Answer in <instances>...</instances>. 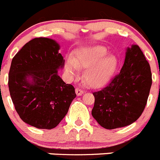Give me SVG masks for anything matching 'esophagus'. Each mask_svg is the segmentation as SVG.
<instances>
[{"instance_id": "1", "label": "esophagus", "mask_w": 160, "mask_h": 160, "mask_svg": "<svg viewBox=\"0 0 160 160\" xmlns=\"http://www.w3.org/2000/svg\"><path fill=\"white\" fill-rule=\"evenodd\" d=\"M76 93H77V95L80 96V95H81L83 93V91L82 90V89H80V88H76Z\"/></svg>"}]
</instances>
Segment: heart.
Instances as JSON below:
<instances>
[{
	"mask_svg": "<svg viewBox=\"0 0 160 160\" xmlns=\"http://www.w3.org/2000/svg\"><path fill=\"white\" fill-rule=\"evenodd\" d=\"M107 49L102 46H95L85 49L77 53L74 59H68L65 68L68 74L76 75L79 68H87L84 80L90 86L95 87L101 84L108 77L115 65V57L106 55Z\"/></svg>",
	"mask_w": 160,
	"mask_h": 160,
	"instance_id": "b5f03b06",
	"label": "heart"
}]
</instances>
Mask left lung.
<instances>
[{"mask_svg":"<svg viewBox=\"0 0 160 160\" xmlns=\"http://www.w3.org/2000/svg\"><path fill=\"white\" fill-rule=\"evenodd\" d=\"M151 68L141 48H128L122 69L93 92L92 114L102 127L114 129L131 125L141 117L152 86Z\"/></svg>","mask_w":160,"mask_h":160,"instance_id":"1","label":"left lung"}]
</instances>
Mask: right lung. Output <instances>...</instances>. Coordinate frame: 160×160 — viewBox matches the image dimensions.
Listing matches in <instances>:
<instances>
[{
  "label": "right lung",
  "instance_id": "right-lung-1",
  "mask_svg": "<svg viewBox=\"0 0 160 160\" xmlns=\"http://www.w3.org/2000/svg\"><path fill=\"white\" fill-rule=\"evenodd\" d=\"M59 49L54 40L35 38L12 61L8 88L15 109L25 123L38 129L56 127L77 96L72 85L65 83L58 74V68L65 65Z\"/></svg>",
  "mask_w": 160,
  "mask_h": 160
}]
</instances>
